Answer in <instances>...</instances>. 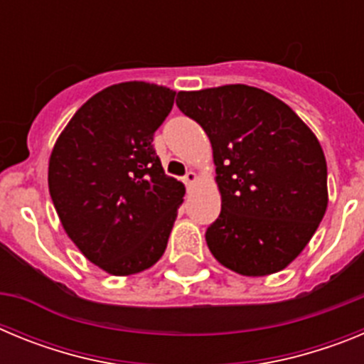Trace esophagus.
Wrapping results in <instances>:
<instances>
[{
	"label": "esophagus",
	"mask_w": 364,
	"mask_h": 364,
	"mask_svg": "<svg viewBox=\"0 0 364 364\" xmlns=\"http://www.w3.org/2000/svg\"><path fill=\"white\" fill-rule=\"evenodd\" d=\"M182 180H184V184H186V186L195 184V182H197V173H195V171H188V173H186L184 178H182Z\"/></svg>",
	"instance_id": "obj_1"
}]
</instances>
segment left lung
<instances>
[{"label":"left lung","mask_w":364,"mask_h":364,"mask_svg":"<svg viewBox=\"0 0 364 364\" xmlns=\"http://www.w3.org/2000/svg\"><path fill=\"white\" fill-rule=\"evenodd\" d=\"M176 105L213 147L222 210L205 231L210 252L246 277L284 269L326 213L317 136L284 102L242 83L180 91Z\"/></svg>","instance_id":"1"}]
</instances>
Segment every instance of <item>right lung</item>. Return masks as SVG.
Here are the masks:
<instances>
[{
	"label": "right lung",
	"instance_id": "add662e5",
	"mask_svg": "<svg viewBox=\"0 0 364 364\" xmlns=\"http://www.w3.org/2000/svg\"><path fill=\"white\" fill-rule=\"evenodd\" d=\"M175 91L124 82L96 92L58 136L49 191L69 239L111 275L140 273L164 255L186 188L164 173L153 136Z\"/></svg>",
	"mask_w": 364,
	"mask_h": 364
}]
</instances>
